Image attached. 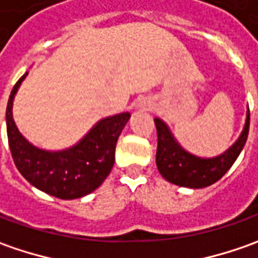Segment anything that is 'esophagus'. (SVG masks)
Listing matches in <instances>:
<instances>
[{"label":"esophagus","instance_id":"esophagus-1","mask_svg":"<svg viewBox=\"0 0 258 258\" xmlns=\"http://www.w3.org/2000/svg\"><path fill=\"white\" fill-rule=\"evenodd\" d=\"M142 107L146 109V110H152V109H154V104L151 103V102H146V100H144V102H142Z\"/></svg>","mask_w":258,"mask_h":258}]
</instances>
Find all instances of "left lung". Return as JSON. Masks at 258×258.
Returning a JSON list of instances; mask_svg holds the SVG:
<instances>
[{"instance_id": "8db88e82", "label": "left lung", "mask_w": 258, "mask_h": 258, "mask_svg": "<svg viewBox=\"0 0 258 258\" xmlns=\"http://www.w3.org/2000/svg\"><path fill=\"white\" fill-rule=\"evenodd\" d=\"M158 134L156 166L159 173L168 182L185 188H205L210 186L233 166L247 142L250 129V110L247 109L245 123L238 139L225 152L214 158H201L185 151L162 119L155 117Z\"/></svg>"}]
</instances>
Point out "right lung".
I'll return each mask as SVG.
<instances>
[{"mask_svg": "<svg viewBox=\"0 0 258 258\" xmlns=\"http://www.w3.org/2000/svg\"><path fill=\"white\" fill-rule=\"evenodd\" d=\"M27 75L15 83L5 113L8 144L17 169L33 186L60 200H76L93 192L112 171L116 142L131 113L99 120L67 149L45 151L25 139L13 117V102Z\"/></svg>", "mask_w": 258, "mask_h": 258, "instance_id": "1", "label": "right lung"}]
</instances>
